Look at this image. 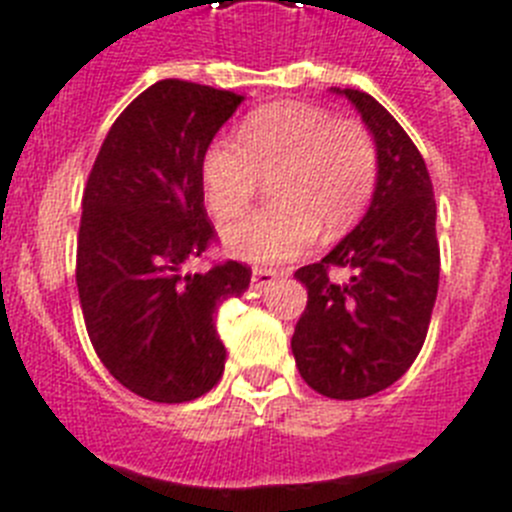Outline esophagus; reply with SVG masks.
Listing matches in <instances>:
<instances>
[{
  "label": "esophagus",
  "instance_id": "obj_1",
  "mask_svg": "<svg viewBox=\"0 0 512 512\" xmlns=\"http://www.w3.org/2000/svg\"><path fill=\"white\" fill-rule=\"evenodd\" d=\"M276 278H278L276 270H270V268H255V270H252V286H255L257 291L268 289L270 283L276 281Z\"/></svg>",
  "mask_w": 512,
  "mask_h": 512
}]
</instances>
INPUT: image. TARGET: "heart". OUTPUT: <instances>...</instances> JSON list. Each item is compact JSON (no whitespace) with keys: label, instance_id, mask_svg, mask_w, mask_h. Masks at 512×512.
<instances>
[{"label":"heart","instance_id":"b5f03b06","mask_svg":"<svg viewBox=\"0 0 512 512\" xmlns=\"http://www.w3.org/2000/svg\"><path fill=\"white\" fill-rule=\"evenodd\" d=\"M380 153L367 124L333 117L307 103H270L236 127V143L213 140L200 161L205 205L234 221L252 203L260 176L270 182V208L223 234L231 255L278 265L302 255L317 231L336 236L354 226L375 195Z\"/></svg>","mask_w":512,"mask_h":512}]
</instances>
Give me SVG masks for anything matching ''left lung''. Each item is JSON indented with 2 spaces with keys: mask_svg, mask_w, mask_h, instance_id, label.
<instances>
[{
  "mask_svg": "<svg viewBox=\"0 0 512 512\" xmlns=\"http://www.w3.org/2000/svg\"><path fill=\"white\" fill-rule=\"evenodd\" d=\"M362 114L380 153L369 210L320 263L294 273L307 286L291 351L320 395L354 401L390 388L427 338L440 283L435 195L422 153L369 93L333 88ZM349 267V282L329 270Z\"/></svg>",
  "mask_w": 512,
  "mask_h": 512,
  "instance_id": "8db88e82",
  "label": "left lung"
}]
</instances>
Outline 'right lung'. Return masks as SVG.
I'll return each mask as SVG.
<instances>
[{
    "mask_svg": "<svg viewBox=\"0 0 512 512\" xmlns=\"http://www.w3.org/2000/svg\"><path fill=\"white\" fill-rule=\"evenodd\" d=\"M244 96L187 80L143 90L111 124L83 192L77 291L103 367L140 398L195 401L223 375L216 312L252 270L184 273L216 239L200 161Z\"/></svg>",
    "mask_w": 512,
    "mask_h": 512,
    "instance_id": "obj_1",
    "label": "right lung"
}]
</instances>
